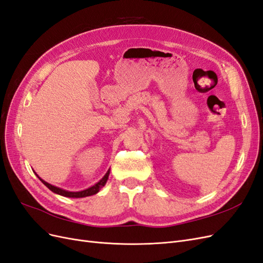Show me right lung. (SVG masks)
Returning a JSON list of instances; mask_svg holds the SVG:
<instances>
[{
  "label": "right lung",
  "instance_id": "add662e5",
  "mask_svg": "<svg viewBox=\"0 0 263 263\" xmlns=\"http://www.w3.org/2000/svg\"><path fill=\"white\" fill-rule=\"evenodd\" d=\"M37 176V174H36ZM108 176H109V169L107 170V172L105 173V176L103 177L98 183H95L94 185L90 186L89 189H85L83 191H78V192H71V191H67V190H63V189H60L58 186H54L52 184H49L48 182L44 181L43 179L39 178L38 176V179L41 180L44 184L48 187L50 191H52L53 193L55 194H59V195H62V196H66V197H74V198H80V197H86V196H91V195H94L97 194L98 192H100V190L106 184V182L108 180Z\"/></svg>",
  "mask_w": 263,
  "mask_h": 263
}]
</instances>
